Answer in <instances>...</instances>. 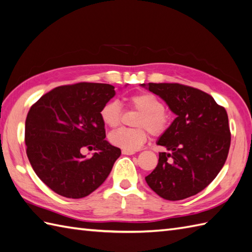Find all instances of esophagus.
<instances>
[{
  "label": "esophagus",
  "mask_w": 252,
  "mask_h": 252,
  "mask_svg": "<svg viewBox=\"0 0 252 252\" xmlns=\"http://www.w3.org/2000/svg\"><path fill=\"white\" fill-rule=\"evenodd\" d=\"M123 155H133L134 152L133 151H127V150H123L122 151Z\"/></svg>",
  "instance_id": "34e87169"
}]
</instances>
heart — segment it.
<instances>
[{"instance_id":"heart-1","label":"heart","mask_w":252,"mask_h":252,"mask_svg":"<svg viewBox=\"0 0 252 252\" xmlns=\"http://www.w3.org/2000/svg\"><path fill=\"white\" fill-rule=\"evenodd\" d=\"M129 105L140 114L134 120L137 128H121L109 134V141L114 146L123 150L136 151L147 140V130L154 136H160L168 130L171 116L164 109L162 100L158 96L147 93H140L128 98ZM100 119L103 124L110 128H116L121 124L122 108L119 101L110 100L102 106Z\"/></svg>"}]
</instances>
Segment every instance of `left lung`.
<instances>
[{
    "instance_id": "left-lung-1",
    "label": "left lung",
    "mask_w": 252,
    "mask_h": 252,
    "mask_svg": "<svg viewBox=\"0 0 252 252\" xmlns=\"http://www.w3.org/2000/svg\"><path fill=\"white\" fill-rule=\"evenodd\" d=\"M165 101L176 114L157 141V167L145 181L165 200L179 201L202 191L222 169L231 132L225 109L205 92L180 83L141 84Z\"/></svg>"
}]
</instances>
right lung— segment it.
<instances>
[{"label": "right lung", "instance_id": "add662e5", "mask_svg": "<svg viewBox=\"0 0 252 252\" xmlns=\"http://www.w3.org/2000/svg\"><path fill=\"white\" fill-rule=\"evenodd\" d=\"M113 85L80 82L58 87L31 107L26 120L27 155L35 173L54 192L80 199L106 181L121 150L106 138L100 110ZM84 147L96 151L91 158Z\"/></svg>", "mask_w": 252, "mask_h": 252}]
</instances>
